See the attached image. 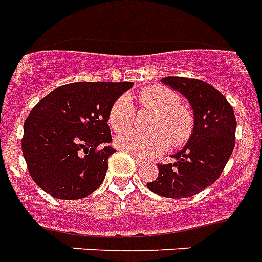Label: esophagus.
I'll return each instance as SVG.
<instances>
[{"label": "esophagus", "instance_id": "34e87169", "mask_svg": "<svg viewBox=\"0 0 262 262\" xmlns=\"http://www.w3.org/2000/svg\"><path fill=\"white\" fill-rule=\"evenodd\" d=\"M133 159H135L136 164H137L138 167H141V165L144 164V161H142V159H140V157H137V156H133Z\"/></svg>", "mask_w": 262, "mask_h": 262}]
</instances>
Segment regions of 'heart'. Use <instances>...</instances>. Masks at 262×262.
I'll use <instances>...</instances> for the list:
<instances>
[{"label": "heart", "mask_w": 262, "mask_h": 262, "mask_svg": "<svg viewBox=\"0 0 262 262\" xmlns=\"http://www.w3.org/2000/svg\"><path fill=\"white\" fill-rule=\"evenodd\" d=\"M141 106L157 113L153 122V130H160L145 135L137 130L121 133L114 142L120 149L133 156L152 157L168 149L169 144L180 145L191 133V117L186 109L180 107V98L175 91L161 86L146 87L138 94ZM135 121V109L132 99L122 95L113 103L109 112V125L113 130L122 132L130 127Z\"/></svg>", "instance_id": "1"}]
</instances>
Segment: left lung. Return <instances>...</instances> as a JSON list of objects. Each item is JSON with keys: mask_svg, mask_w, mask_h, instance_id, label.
Here are the masks:
<instances>
[{"mask_svg": "<svg viewBox=\"0 0 262 262\" xmlns=\"http://www.w3.org/2000/svg\"><path fill=\"white\" fill-rule=\"evenodd\" d=\"M161 82L186 98L193 113V126L183 149L169 164H159L156 180L146 183L152 192L167 198H187L215 182L235 145L234 112L215 87L199 79L167 76Z\"/></svg>", "mask_w": 262, "mask_h": 262, "instance_id": "obj_1", "label": "left lung"}]
</instances>
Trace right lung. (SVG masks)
<instances>
[{
  "label": "right lung",
  "instance_id": "1",
  "mask_svg": "<svg viewBox=\"0 0 262 262\" xmlns=\"http://www.w3.org/2000/svg\"><path fill=\"white\" fill-rule=\"evenodd\" d=\"M132 82H76L51 91L24 124L23 155L32 179L57 199H82L101 186L116 149L107 125Z\"/></svg>",
  "mask_w": 262,
  "mask_h": 262
}]
</instances>
